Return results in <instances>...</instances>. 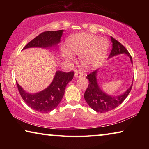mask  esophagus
<instances>
[{
  "label": "esophagus",
  "mask_w": 149,
  "mask_h": 149,
  "mask_svg": "<svg viewBox=\"0 0 149 149\" xmlns=\"http://www.w3.org/2000/svg\"><path fill=\"white\" fill-rule=\"evenodd\" d=\"M83 75L84 74H83L82 72H81V71H75V74H74L75 77L80 78V77H83Z\"/></svg>",
  "instance_id": "1"
}]
</instances>
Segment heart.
Masks as SVG:
<instances>
[{
    "instance_id": "b5f03b06",
    "label": "heart",
    "mask_w": 149,
    "mask_h": 149,
    "mask_svg": "<svg viewBox=\"0 0 149 149\" xmlns=\"http://www.w3.org/2000/svg\"><path fill=\"white\" fill-rule=\"evenodd\" d=\"M66 45L69 50L62 48V56L70 60L73 59L72 54L79 55L81 63L87 68H94L101 64L109 47L108 41L104 37H98L85 33L69 37Z\"/></svg>"
}]
</instances>
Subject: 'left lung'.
Instances as JSON below:
<instances>
[{"instance_id":"obj_1","label":"left lung","mask_w":149,"mask_h":149,"mask_svg":"<svg viewBox=\"0 0 149 149\" xmlns=\"http://www.w3.org/2000/svg\"><path fill=\"white\" fill-rule=\"evenodd\" d=\"M110 39L112 42V49L108 58L119 54H125L130 58L131 62L133 64L132 58L127 49L112 37H110ZM98 72L99 70H96L95 71L87 75V79H89V86L85 91L84 98L87 104L93 110L97 112H107L122 104L132 90L133 82L129 89H127L122 94L117 96L110 95L103 91L98 84Z\"/></svg>"}]
</instances>
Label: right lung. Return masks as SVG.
Masks as SVG:
<instances>
[{"mask_svg":"<svg viewBox=\"0 0 149 149\" xmlns=\"http://www.w3.org/2000/svg\"><path fill=\"white\" fill-rule=\"evenodd\" d=\"M64 30L49 31L42 33L24 47L23 50L29 48H43L57 50L58 44L60 42ZM74 72L68 73L57 71L49 86L39 93H29L23 89L16 82L19 94L25 102L30 108L41 113L52 111L61 101L64 95L65 86L72 80Z\"/></svg>","mask_w":149,"mask_h":149,"instance_id":"right-lung-1","label":"right lung"}]
</instances>
